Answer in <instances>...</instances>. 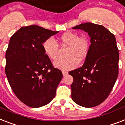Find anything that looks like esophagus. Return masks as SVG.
Instances as JSON below:
<instances>
[{
    "label": "esophagus",
    "mask_w": 125,
    "mask_h": 125,
    "mask_svg": "<svg viewBox=\"0 0 125 125\" xmlns=\"http://www.w3.org/2000/svg\"><path fill=\"white\" fill-rule=\"evenodd\" d=\"M62 73L63 76H66V75H67L68 73V72H66V71H62Z\"/></svg>",
    "instance_id": "1"
}]
</instances>
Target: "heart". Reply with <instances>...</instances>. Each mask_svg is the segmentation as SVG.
Listing matches in <instances>:
<instances>
[{
	"label": "heart",
	"mask_w": 125,
	"mask_h": 125,
	"mask_svg": "<svg viewBox=\"0 0 125 125\" xmlns=\"http://www.w3.org/2000/svg\"><path fill=\"white\" fill-rule=\"evenodd\" d=\"M62 45L67 46L64 58L58 59L53 62L55 67L61 70H70L77 67L79 61H83L87 56L90 43L86 37H81L75 32H66L59 37ZM44 52L50 59L57 57L58 44L52 38H48L42 44Z\"/></svg>",
	"instance_id": "b5f03b06"
}]
</instances>
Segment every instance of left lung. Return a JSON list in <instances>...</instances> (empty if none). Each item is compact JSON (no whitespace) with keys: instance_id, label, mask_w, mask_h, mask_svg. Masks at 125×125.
Here are the masks:
<instances>
[{"instance_id":"1","label":"left lung","mask_w":125,"mask_h":125,"mask_svg":"<svg viewBox=\"0 0 125 125\" xmlns=\"http://www.w3.org/2000/svg\"><path fill=\"white\" fill-rule=\"evenodd\" d=\"M73 29L87 32L91 45L82 67L69 72L73 78L72 99L83 107L96 106L109 95L118 76L119 50L115 37L102 25L91 22Z\"/></svg>"}]
</instances>
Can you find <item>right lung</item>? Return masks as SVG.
I'll return each mask as SVG.
<instances>
[{
    "instance_id": "right-lung-1",
    "label": "right lung",
    "mask_w": 125,
    "mask_h": 125,
    "mask_svg": "<svg viewBox=\"0 0 125 125\" xmlns=\"http://www.w3.org/2000/svg\"><path fill=\"white\" fill-rule=\"evenodd\" d=\"M58 32L31 25L21 28L10 40L6 75L16 96L30 107L51 102L62 78L61 71L53 66L42 48L44 42Z\"/></svg>"
}]
</instances>
